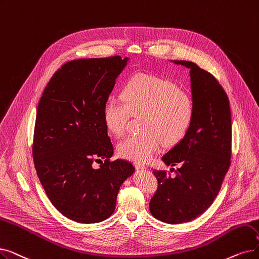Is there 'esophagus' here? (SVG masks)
Listing matches in <instances>:
<instances>
[{
	"label": "esophagus",
	"instance_id": "1",
	"mask_svg": "<svg viewBox=\"0 0 259 259\" xmlns=\"http://www.w3.org/2000/svg\"><path fill=\"white\" fill-rule=\"evenodd\" d=\"M134 167H136L138 170H146V167L144 165L139 164V163H134Z\"/></svg>",
	"mask_w": 259,
	"mask_h": 259
}]
</instances>
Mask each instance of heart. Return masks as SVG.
<instances>
[{
	"label": "heart",
	"instance_id": "1",
	"mask_svg": "<svg viewBox=\"0 0 259 259\" xmlns=\"http://www.w3.org/2000/svg\"><path fill=\"white\" fill-rule=\"evenodd\" d=\"M122 98L106 100L103 118L107 129L120 137L131 115H144V132L129 136L117 145L119 155L127 160L137 163L150 161L163 143L172 145L181 140L192 122V98L163 78L144 73L134 75L123 87Z\"/></svg>",
	"mask_w": 259,
	"mask_h": 259
}]
</instances>
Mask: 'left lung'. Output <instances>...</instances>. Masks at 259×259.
<instances>
[{"instance_id":"1","label":"left lung","mask_w":259,"mask_h":259,"mask_svg":"<svg viewBox=\"0 0 259 259\" xmlns=\"http://www.w3.org/2000/svg\"><path fill=\"white\" fill-rule=\"evenodd\" d=\"M170 62L189 70L194 114L182 140L162 156L167 166L178 165L176 177L153 170L159 188L149 209L157 220L180 224L203 213L218 195L231 164L232 122L229 98L213 76L194 62Z\"/></svg>"}]
</instances>
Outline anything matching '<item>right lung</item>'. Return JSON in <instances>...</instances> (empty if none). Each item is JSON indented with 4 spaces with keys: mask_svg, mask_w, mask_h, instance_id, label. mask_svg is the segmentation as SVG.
<instances>
[{
    "mask_svg": "<svg viewBox=\"0 0 259 259\" xmlns=\"http://www.w3.org/2000/svg\"><path fill=\"white\" fill-rule=\"evenodd\" d=\"M129 60L115 56L67 62L40 98L33 162L52 204L73 221L108 219L121 184L136 171L127 161L109 162L113 146L103 118L106 100ZM102 158L105 163L95 170L93 162Z\"/></svg>",
    "mask_w": 259,
    "mask_h": 259,
    "instance_id": "obj_1",
    "label": "right lung"
}]
</instances>
